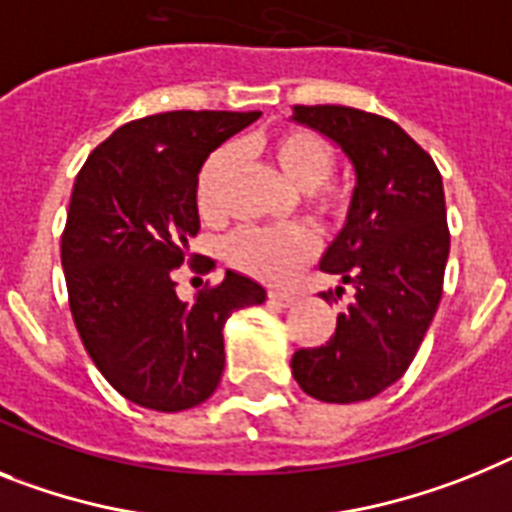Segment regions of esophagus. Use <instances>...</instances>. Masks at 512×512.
I'll return each instance as SVG.
<instances>
[{"label":"esophagus","mask_w":512,"mask_h":512,"mask_svg":"<svg viewBox=\"0 0 512 512\" xmlns=\"http://www.w3.org/2000/svg\"><path fill=\"white\" fill-rule=\"evenodd\" d=\"M268 299L273 304H278V307H291V304H296V294H289V291H270Z\"/></svg>","instance_id":"34e87169"}]
</instances>
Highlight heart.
Instances as JSON below:
<instances>
[{
  "label": "heart",
  "mask_w": 512,
  "mask_h": 512,
  "mask_svg": "<svg viewBox=\"0 0 512 512\" xmlns=\"http://www.w3.org/2000/svg\"><path fill=\"white\" fill-rule=\"evenodd\" d=\"M270 156L281 169L283 179L296 190L309 192L320 187L317 203L325 210H343L346 192L325 187V179L333 171V148L317 132L286 130L270 140ZM231 169V150L218 148L205 158L197 174V205L208 218L218 216L223 205V184ZM315 255L312 234L296 226H263L242 229L231 236L229 257L252 276L263 281H289L299 273L309 257Z\"/></svg>",
  "instance_id": "b5f03b06"
}]
</instances>
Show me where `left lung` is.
<instances>
[{"label": "left lung", "instance_id": "obj_1", "mask_svg": "<svg viewBox=\"0 0 512 512\" xmlns=\"http://www.w3.org/2000/svg\"><path fill=\"white\" fill-rule=\"evenodd\" d=\"M291 122L336 143L356 174L346 223L320 260L351 302L325 346L296 351L291 372L317 401H369L401 380L440 304L450 252L442 176L427 150L377 114L294 106Z\"/></svg>", "mask_w": 512, "mask_h": 512}]
</instances>
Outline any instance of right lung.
<instances>
[{"label": "right lung", "instance_id": "add662e5", "mask_svg": "<svg viewBox=\"0 0 512 512\" xmlns=\"http://www.w3.org/2000/svg\"><path fill=\"white\" fill-rule=\"evenodd\" d=\"M260 111H166L103 140L72 187L62 268L75 328L109 385L153 411L195 409L223 375V325L265 302L252 278L226 270L192 304L174 270L200 231L197 174L205 158Z\"/></svg>", "mask_w": 512, "mask_h": 512}]
</instances>
